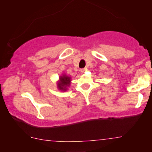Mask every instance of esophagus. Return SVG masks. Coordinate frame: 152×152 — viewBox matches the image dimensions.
<instances>
[{"mask_svg":"<svg viewBox=\"0 0 152 152\" xmlns=\"http://www.w3.org/2000/svg\"><path fill=\"white\" fill-rule=\"evenodd\" d=\"M87 71V68H84V69H82L81 70V71L82 73H83V72H85V71Z\"/></svg>","mask_w":152,"mask_h":152,"instance_id":"1","label":"esophagus"}]
</instances>
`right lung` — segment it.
I'll return each mask as SVG.
<instances>
[{"label":"right lung","mask_w":152,"mask_h":152,"mask_svg":"<svg viewBox=\"0 0 152 152\" xmlns=\"http://www.w3.org/2000/svg\"><path fill=\"white\" fill-rule=\"evenodd\" d=\"M70 84V77L64 75L63 76H61L60 78V83H58V87L60 90L66 91V87L69 86Z\"/></svg>","instance_id":"1"}]
</instances>
